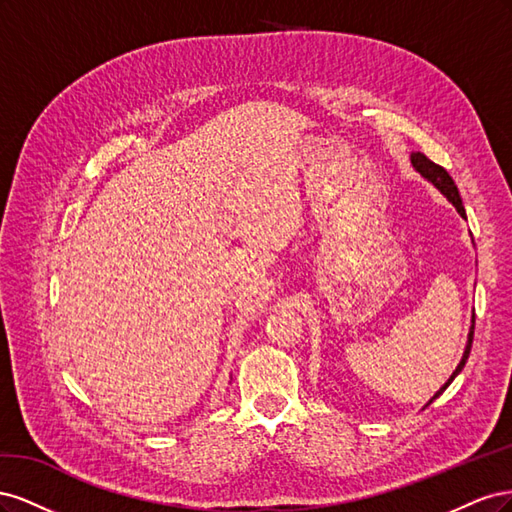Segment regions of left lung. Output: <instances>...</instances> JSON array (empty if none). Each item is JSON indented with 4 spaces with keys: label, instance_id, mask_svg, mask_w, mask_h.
I'll return each mask as SVG.
<instances>
[{
    "label": "left lung",
    "instance_id": "1",
    "mask_svg": "<svg viewBox=\"0 0 512 512\" xmlns=\"http://www.w3.org/2000/svg\"><path fill=\"white\" fill-rule=\"evenodd\" d=\"M410 162H412V166H414V170L416 173H421L429 183H433L436 185V188L451 200V203L455 205V209H457V213L461 215V218H466V209H463V203H461V196H459V190H457V185H455V181H453V177L446 173V170L440 166V164H436V162H431L425 153H421V151H416V153H412L410 156ZM472 339H474V320H472V327H470V333H468V344H466V350H463V356H461V361H459V365H457V369L453 371V376L448 378V382L442 386V389L433 395L431 399H429V404L436 397H440L444 391H446V386L451 384L457 376H459V371L463 369V365H466V361H468V356H470V350H472Z\"/></svg>",
    "mask_w": 512,
    "mask_h": 512
}]
</instances>
